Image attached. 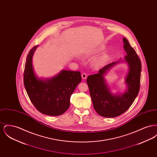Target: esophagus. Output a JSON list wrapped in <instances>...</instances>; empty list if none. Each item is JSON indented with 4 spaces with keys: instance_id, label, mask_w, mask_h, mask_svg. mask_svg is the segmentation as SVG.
Segmentation results:
<instances>
[{
    "instance_id": "obj_1",
    "label": "esophagus",
    "mask_w": 157,
    "mask_h": 157,
    "mask_svg": "<svg viewBox=\"0 0 157 157\" xmlns=\"http://www.w3.org/2000/svg\"><path fill=\"white\" fill-rule=\"evenodd\" d=\"M81 76H82V79H86V78H87V75H86L85 73H83Z\"/></svg>"
}]
</instances>
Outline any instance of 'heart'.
<instances>
[{
    "mask_svg": "<svg viewBox=\"0 0 157 157\" xmlns=\"http://www.w3.org/2000/svg\"><path fill=\"white\" fill-rule=\"evenodd\" d=\"M101 50H102V48H101V49H98L97 51H96L95 52V53L99 52V51H101ZM105 60H106V56H102V58L98 59L95 62V66L97 67H102V66L104 65Z\"/></svg>",
    "mask_w": 157,
    "mask_h": 157,
    "instance_id": "heart-1",
    "label": "heart"
}]
</instances>
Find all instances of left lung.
Returning <instances> with one entry per match:
<instances>
[{"instance_id":"obj_1","label":"left lung","mask_w":157,"mask_h":157,"mask_svg":"<svg viewBox=\"0 0 157 157\" xmlns=\"http://www.w3.org/2000/svg\"><path fill=\"white\" fill-rule=\"evenodd\" d=\"M123 42L124 48L127 53L125 59L106 65L97 74L88 76L86 79L95 110L99 115L106 118L118 117L127 111L140 90L141 60L125 37H123ZM122 61H125L129 68L125 80L127 90L123 94H113L105 82L104 76L113 66Z\"/></svg>"}]
</instances>
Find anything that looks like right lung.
<instances>
[{"instance_id": "1", "label": "right lung", "mask_w": 157, "mask_h": 157, "mask_svg": "<svg viewBox=\"0 0 157 157\" xmlns=\"http://www.w3.org/2000/svg\"><path fill=\"white\" fill-rule=\"evenodd\" d=\"M38 46L27 56L23 82L31 102L41 113L50 116L63 114L70 106V98L82 78L80 72L62 70L52 78L40 79L35 75L32 58Z\"/></svg>"}]
</instances>
